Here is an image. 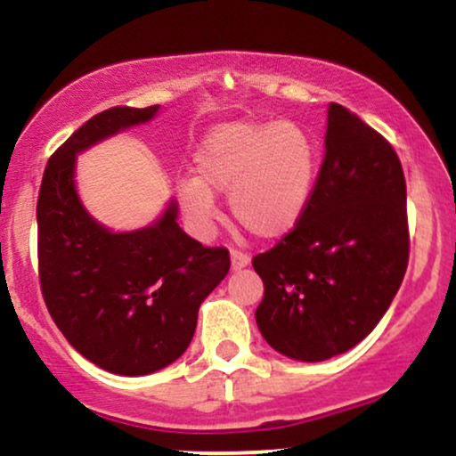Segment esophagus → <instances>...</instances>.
<instances>
[{
    "mask_svg": "<svg viewBox=\"0 0 456 456\" xmlns=\"http://www.w3.org/2000/svg\"><path fill=\"white\" fill-rule=\"evenodd\" d=\"M248 261H250L248 255L242 253V250H238V248H232V268L233 270L246 268V265H248Z\"/></svg>",
    "mask_w": 456,
    "mask_h": 456,
    "instance_id": "1",
    "label": "esophagus"
}]
</instances>
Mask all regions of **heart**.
<instances>
[{
    "instance_id": "b5f03b06",
    "label": "heart",
    "mask_w": 456,
    "mask_h": 456,
    "mask_svg": "<svg viewBox=\"0 0 456 456\" xmlns=\"http://www.w3.org/2000/svg\"><path fill=\"white\" fill-rule=\"evenodd\" d=\"M195 169L197 177L177 182V203L195 227H212L218 216L214 192H229L235 221L259 238H279L305 212L315 154L294 122L238 119L203 137Z\"/></svg>"
}]
</instances>
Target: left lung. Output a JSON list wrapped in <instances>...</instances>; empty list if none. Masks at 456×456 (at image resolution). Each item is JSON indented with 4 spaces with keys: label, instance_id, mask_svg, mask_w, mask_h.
<instances>
[{
    "label": "left lung",
    "instance_id": "8db88e82",
    "mask_svg": "<svg viewBox=\"0 0 456 456\" xmlns=\"http://www.w3.org/2000/svg\"><path fill=\"white\" fill-rule=\"evenodd\" d=\"M407 191L388 139L332 102L326 156L305 212L253 257L257 326L276 352L319 362L358 345L388 311L410 261Z\"/></svg>",
    "mask_w": 456,
    "mask_h": 456
}]
</instances>
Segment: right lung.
Listing matches in <instances>:
<instances>
[{"label": "right lung", "mask_w": 456, "mask_h": 456, "mask_svg": "<svg viewBox=\"0 0 456 456\" xmlns=\"http://www.w3.org/2000/svg\"><path fill=\"white\" fill-rule=\"evenodd\" d=\"M159 104L111 107L53 151L38 192V279L66 341L101 369L148 375L186 352L199 306L227 276L229 250L203 246L175 223L111 233L92 221L75 191V156L118 130L148 122Z\"/></svg>", "instance_id": "right-lung-1"}]
</instances>
